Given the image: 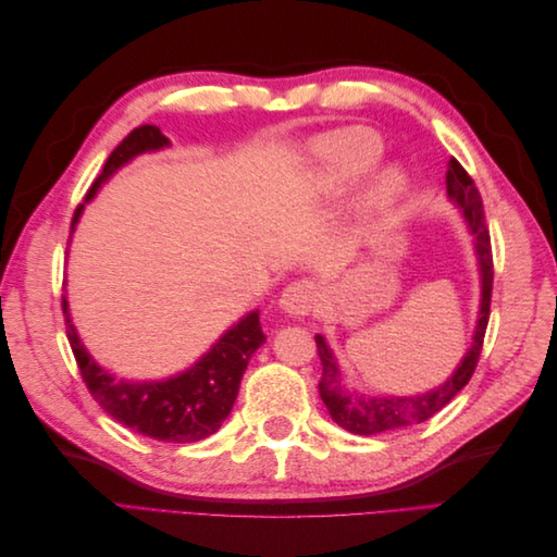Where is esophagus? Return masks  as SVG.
<instances>
[{
    "label": "esophagus",
    "instance_id": "34e87169",
    "mask_svg": "<svg viewBox=\"0 0 557 557\" xmlns=\"http://www.w3.org/2000/svg\"><path fill=\"white\" fill-rule=\"evenodd\" d=\"M315 301H318L315 283L313 281H295L281 293L278 307L283 313L299 318V315H309L315 309Z\"/></svg>",
    "mask_w": 557,
    "mask_h": 557
}]
</instances>
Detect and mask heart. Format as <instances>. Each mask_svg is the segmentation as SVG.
Returning <instances> with one entry per match:
<instances>
[{
	"mask_svg": "<svg viewBox=\"0 0 557 557\" xmlns=\"http://www.w3.org/2000/svg\"><path fill=\"white\" fill-rule=\"evenodd\" d=\"M318 153L323 158V183L332 190H339L348 181L360 176L381 156V141L367 129H344L318 144ZM401 193V178L397 172L381 174L372 190L367 193V209L381 211L391 207Z\"/></svg>",
	"mask_w": 557,
	"mask_h": 557,
	"instance_id": "obj_1",
	"label": "heart"
}]
</instances>
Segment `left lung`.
I'll return each mask as SVG.
<instances>
[{
    "label": "left lung",
    "mask_w": 557,
    "mask_h": 557,
    "mask_svg": "<svg viewBox=\"0 0 557 557\" xmlns=\"http://www.w3.org/2000/svg\"><path fill=\"white\" fill-rule=\"evenodd\" d=\"M446 188H448V197L462 209L469 232L474 234L476 239V256L481 264L483 290H481V309H479V323L474 330V342H471L462 362L458 364V369H455V374L444 385L436 387V391L416 395V397H381V395L362 397V395H350L344 391L339 367H336L332 350L325 344L323 336L315 334V348L320 356V364H323V376H320V383H318L320 399L325 401L334 423L352 434H379L385 430L425 423L428 418H432L436 411H442L446 404L469 383L471 374H474L476 369V362L481 358L487 318H491V295H493L491 232H487V225H485L483 201H481L476 183L455 158H450L448 162Z\"/></svg>",
    "instance_id": "8db88e82"
}]
</instances>
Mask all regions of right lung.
I'll use <instances>...</instances> for the list:
<instances>
[{
  "mask_svg": "<svg viewBox=\"0 0 557 557\" xmlns=\"http://www.w3.org/2000/svg\"><path fill=\"white\" fill-rule=\"evenodd\" d=\"M164 146H170V139L164 137L160 127H134L113 148L102 174L90 185L86 201H90L99 185L132 158ZM81 211L83 205H78L74 211L72 232L78 223ZM62 313L66 325V339H70V346L74 350L83 383L88 385V391L99 407L121 425L150 436V440L170 444H193L218 432V428L223 425V420L234 407V399H237L239 383L250 356L267 339L260 325V313L250 311L237 325L227 330L207 356L199 358L188 372L166 381L132 383L115 381V376H111L107 369H102L90 358V352L81 344L72 325L66 297H62Z\"/></svg>",
  "mask_w": 557,
  "mask_h": 557,
  "instance_id": "obj_1",
  "label": "right lung"
}]
</instances>
